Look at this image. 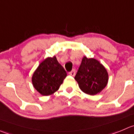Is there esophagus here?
I'll list each match as a JSON object with an SVG mask.
<instances>
[{"mask_svg":"<svg viewBox=\"0 0 134 134\" xmlns=\"http://www.w3.org/2000/svg\"><path fill=\"white\" fill-rule=\"evenodd\" d=\"M75 74H76V72H75V70H73L71 71L70 72H69V75L71 76H74Z\"/></svg>","mask_w":134,"mask_h":134,"instance_id":"34e87169","label":"esophagus"}]
</instances>
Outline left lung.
Instances as JSON below:
<instances>
[{"instance_id": "obj_1", "label": "left lung", "mask_w": 134, "mask_h": 134, "mask_svg": "<svg viewBox=\"0 0 134 134\" xmlns=\"http://www.w3.org/2000/svg\"><path fill=\"white\" fill-rule=\"evenodd\" d=\"M74 79L83 92L95 95L107 86L109 74L104 66L97 60L83 57Z\"/></svg>"}]
</instances>
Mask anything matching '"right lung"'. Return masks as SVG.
Listing matches in <instances>:
<instances>
[{
  "label": "right lung",
  "instance_id": "add662e5",
  "mask_svg": "<svg viewBox=\"0 0 134 134\" xmlns=\"http://www.w3.org/2000/svg\"><path fill=\"white\" fill-rule=\"evenodd\" d=\"M66 76L65 70L54 56L48 57L39 64L31 81L34 88L41 95L48 96L59 89Z\"/></svg>",
  "mask_w": 134,
  "mask_h": 134
}]
</instances>
